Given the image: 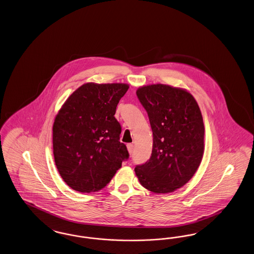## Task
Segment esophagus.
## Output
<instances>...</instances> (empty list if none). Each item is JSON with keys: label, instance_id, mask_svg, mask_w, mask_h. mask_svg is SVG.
Returning a JSON list of instances; mask_svg holds the SVG:
<instances>
[{"label": "esophagus", "instance_id": "1", "mask_svg": "<svg viewBox=\"0 0 254 254\" xmlns=\"http://www.w3.org/2000/svg\"><path fill=\"white\" fill-rule=\"evenodd\" d=\"M127 150H128V152H129V154H132L133 152V148H134V145L132 144H128V145H127Z\"/></svg>", "mask_w": 254, "mask_h": 254}]
</instances>
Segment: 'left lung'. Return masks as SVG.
Instances as JSON below:
<instances>
[{"label":"left lung","instance_id":"obj_1","mask_svg":"<svg viewBox=\"0 0 254 254\" xmlns=\"http://www.w3.org/2000/svg\"><path fill=\"white\" fill-rule=\"evenodd\" d=\"M147 112L153 134L149 160L138 165L140 184L155 193H168L190 181L204 154L205 127L194 97L170 85H145L136 91Z\"/></svg>","mask_w":254,"mask_h":254}]
</instances>
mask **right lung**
Instances as JSON below:
<instances>
[{"label":"right lung","mask_w":254,"mask_h":254,"mask_svg":"<svg viewBox=\"0 0 254 254\" xmlns=\"http://www.w3.org/2000/svg\"><path fill=\"white\" fill-rule=\"evenodd\" d=\"M127 84L87 83L76 89L53 124V154L61 177L74 190L105 188L129 157L114 114Z\"/></svg>","instance_id":"add662e5"}]
</instances>
